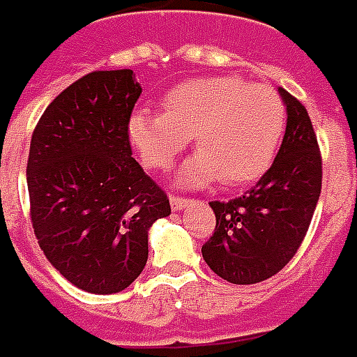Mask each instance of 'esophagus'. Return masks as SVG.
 <instances>
[{"label":"esophagus","instance_id":"esophagus-1","mask_svg":"<svg viewBox=\"0 0 357 357\" xmlns=\"http://www.w3.org/2000/svg\"><path fill=\"white\" fill-rule=\"evenodd\" d=\"M188 202L190 199L188 198H183V196H171V207H173V211H181V209H184V207L188 206Z\"/></svg>","mask_w":357,"mask_h":357}]
</instances>
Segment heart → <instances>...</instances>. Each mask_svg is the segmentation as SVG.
Returning a JSON list of instances; mask_svg holds the SVG:
<instances>
[{"instance_id":"heart-1","label":"heart","mask_w":357,"mask_h":357,"mask_svg":"<svg viewBox=\"0 0 357 357\" xmlns=\"http://www.w3.org/2000/svg\"><path fill=\"white\" fill-rule=\"evenodd\" d=\"M287 125V107L273 88L238 77L192 78L171 88L163 111L136 109L128 140L146 167L165 171L194 136L198 151L181 183L242 186L269 169Z\"/></svg>"}]
</instances>
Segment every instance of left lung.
I'll use <instances>...</instances> for the list:
<instances>
[{"mask_svg": "<svg viewBox=\"0 0 357 357\" xmlns=\"http://www.w3.org/2000/svg\"><path fill=\"white\" fill-rule=\"evenodd\" d=\"M287 103V132L269 171L231 202H209L215 231L202 246L206 264L232 284H255L284 267L302 246L323 181L312 119L279 88Z\"/></svg>", "mask_w": 357, "mask_h": 357, "instance_id": "1", "label": "left lung"}]
</instances>
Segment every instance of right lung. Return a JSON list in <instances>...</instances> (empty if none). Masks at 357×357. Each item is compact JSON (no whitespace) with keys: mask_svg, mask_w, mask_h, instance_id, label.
I'll return each instance as SVG.
<instances>
[{"mask_svg":"<svg viewBox=\"0 0 357 357\" xmlns=\"http://www.w3.org/2000/svg\"><path fill=\"white\" fill-rule=\"evenodd\" d=\"M132 70H93L53 100L32 132L30 221L50 264L93 294L125 290L148 261V229L169 198L132 158Z\"/></svg>","mask_w":357,"mask_h":357,"instance_id":"right-lung-1","label":"right lung"}]
</instances>
